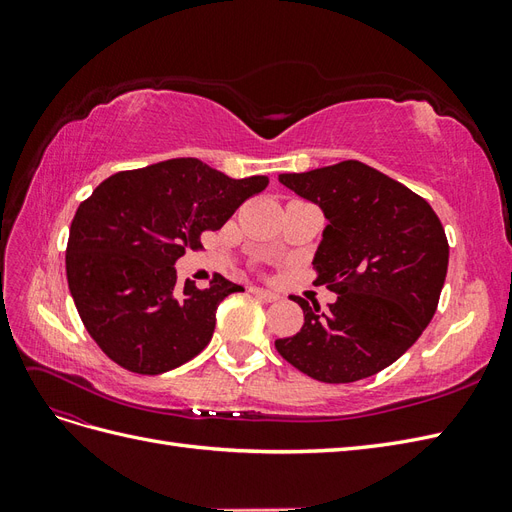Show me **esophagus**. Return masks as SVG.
<instances>
[{
  "label": "esophagus",
  "mask_w": 512,
  "mask_h": 512,
  "mask_svg": "<svg viewBox=\"0 0 512 512\" xmlns=\"http://www.w3.org/2000/svg\"><path fill=\"white\" fill-rule=\"evenodd\" d=\"M250 290H252V294H256V297H258V299H262V301H267V303H273V301H277V299H280V294H275V292H271V290H265V288H258V286H252Z\"/></svg>",
  "instance_id": "34e87169"
}]
</instances>
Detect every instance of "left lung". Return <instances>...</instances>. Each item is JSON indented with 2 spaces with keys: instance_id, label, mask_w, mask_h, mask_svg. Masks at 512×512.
Masks as SVG:
<instances>
[{
  "instance_id": "8db88e82",
  "label": "left lung",
  "mask_w": 512,
  "mask_h": 512,
  "mask_svg": "<svg viewBox=\"0 0 512 512\" xmlns=\"http://www.w3.org/2000/svg\"><path fill=\"white\" fill-rule=\"evenodd\" d=\"M280 183L320 207L329 224L314 254L327 309L294 297L305 322L277 339L309 378L346 384L395 363L431 322L448 269L444 228L425 198L363 162L346 160Z\"/></svg>"
}]
</instances>
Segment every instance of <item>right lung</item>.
<instances>
[{"label": "right lung", "instance_id": "right-lung-1", "mask_svg": "<svg viewBox=\"0 0 512 512\" xmlns=\"http://www.w3.org/2000/svg\"><path fill=\"white\" fill-rule=\"evenodd\" d=\"M269 177L230 179L177 158L104 179L76 209L66 250L68 286L87 333L123 369L158 376L192 361L215 329V309L243 286L215 275L177 284L175 262L222 228Z\"/></svg>", "mask_w": 512, "mask_h": 512}]
</instances>
